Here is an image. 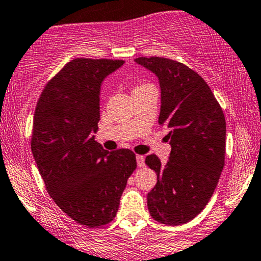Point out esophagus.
Wrapping results in <instances>:
<instances>
[{"mask_svg": "<svg viewBox=\"0 0 261 261\" xmlns=\"http://www.w3.org/2000/svg\"><path fill=\"white\" fill-rule=\"evenodd\" d=\"M136 161H137V166H139V167H144V166H145V156H142V154H137Z\"/></svg>", "mask_w": 261, "mask_h": 261, "instance_id": "esophagus-1", "label": "esophagus"}]
</instances>
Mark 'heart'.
I'll return each instance as SVG.
<instances>
[{"instance_id": "heart-1", "label": "heart", "mask_w": 261, "mask_h": 261, "mask_svg": "<svg viewBox=\"0 0 261 261\" xmlns=\"http://www.w3.org/2000/svg\"><path fill=\"white\" fill-rule=\"evenodd\" d=\"M150 87V84H146V83H136L135 85H134V91H139V90H142V89ZM133 91V93H134Z\"/></svg>"}]
</instances>
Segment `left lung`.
<instances>
[{
  "label": "left lung",
  "mask_w": 261,
  "mask_h": 261,
  "mask_svg": "<svg viewBox=\"0 0 261 261\" xmlns=\"http://www.w3.org/2000/svg\"><path fill=\"white\" fill-rule=\"evenodd\" d=\"M161 87L159 124L170 128V160L156 154L145 163L157 174L147 194L151 217L166 225H181L204 210L218 185L225 160V117L210 85L197 71L173 59L139 57Z\"/></svg>",
  "instance_id": "left-lung-1"
}]
</instances>
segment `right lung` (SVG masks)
Masks as SVG:
<instances>
[{
  "instance_id": "right-lung-1",
  "label": "right lung",
  "mask_w": 261,
  "mask_h": 261,
  "mask_svg": "<svg viewBox=\"0 0 261 261\" xmlns=\"http://www.w3.org/2000/svg\"><path fill=\"white\" fill-rule=\"evenodd\" d=\"M124 64L75 58L45 84L37 101L31 148L48 193L79 224L107 225L115 218L136 154L104 150L94 140L100 120V85Z\"/></svg>"
}]
</instances>
